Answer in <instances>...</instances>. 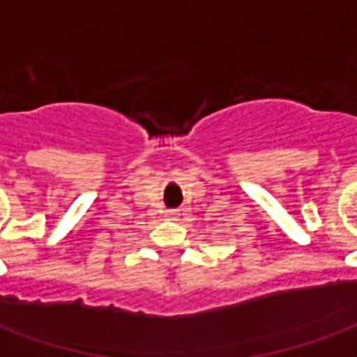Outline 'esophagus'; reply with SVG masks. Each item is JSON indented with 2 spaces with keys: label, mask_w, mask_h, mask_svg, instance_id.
Masks as SVG:
<instances>
[{
  "label": "esophagus",
  "mask_w": 357,
  "mask_h": 357,
  "mask_svg": "<svg viewBox=\"0 0 357 357\" xmlns=\"http://www.w3.org/2000/svg\"><path fill=\"white\" fill-rule=\"evenodd\" d=\"M178 210L172 208V210H166V218H170V220H174V218H178Z\"/></svg>",
  "instance_id": "1"
}]
</instances>
